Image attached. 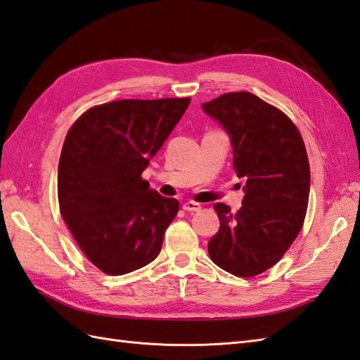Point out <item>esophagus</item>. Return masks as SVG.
<instances>
[{"label":"esophagus","mask_w":360,"mask_h":360,"mask_svg":"<svg viewBox=\"0 0 360 360\" xmlns=\"http://www.w3.org/2000/svg\"><path fill=\"white\" fill-rule=\"evenodd\" d=\"M182 209H184L186 212L195 213V212H200L201 210V205L198 204V202H193V201H187V202H184V205H182Z\"/></svg>","instance_id":"1"}]
</instances>
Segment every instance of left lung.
<instances>
[{"label":"left lung","instance_id":"1","mask_svg":"<svg viewBox=\"0 0 360 360\" xmlns=\"http://www.w3.org/2000/svg\"><path fill=\"white\" fill-rule=\"evenodd\" d=\"M233 145V170L246 179L243 207L215 204L219 231L209 241L212 262L250 278L277 264L300 233L309 200V160L295 124L248 91L202 103Z\"/></svg>","mask_w":360,"mask_h":360}]
</instances>
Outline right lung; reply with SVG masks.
<instances>
[{"mask_svg": "<svg viewBox=\"0 0 360 360\" xmlns=\"http://www.w3.org/2000/svg\"><path fill=\"white\" fill-rule=\"evenodd\" d=\"M190 103V97L96 105L74 122L58 162L60 213L97 269L124 275L155 259L179 210L151 190L142 172Z\"/></svg>", "mask_w": 360, "mask_h": 360, "instance_id": "1", "label": "right lung"}]
</instances>
